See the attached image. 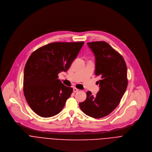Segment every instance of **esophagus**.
Here are the masks:
<instances>
[{
    "mask_svg": "<svg viewBox=\"0 0 152 152\" xmlns=\"http://www.w3.org/2000/svg\"><path fill=\"white\" fill-rule=\"evenodd\" d=\"M78 91H79V90H78V88H75V87L73 88V92H75H75H78Z\"/></svg>",
    "mask_w": 152,
    "mask_h": 152,
    "instance_id": "obj_1",
    "label": "esophagus"
}]
</instances>
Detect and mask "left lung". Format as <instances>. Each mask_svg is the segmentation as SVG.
Instances as JSON below:
<instances>
[{"label":"left lung","instance_id":"left-lung-1","mask_svg":"<svg viewBox=\"0 0 152 152\" xmlns=\"http://www.w3.org/2000/svg\"><path fill=\"white\" fill-rule=\"evenodd\" d=\"M95 56V75L99 91L95 96L90 91L79 104L86 115L95 118L110 114L119 104L128 86L127 66L122 56L105 41L87 42Z\"/></svg>","mask_w":152,"mask_h":152}]
</instances>
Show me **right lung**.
I'll list each match as a JSON object with an SVG mask.
<instances>
[{
	"instance_id": "add662e5",
	"label": "right lung",
	"mask_w": 152,
	"mask_h": 152,
	"mask_svg": "<svg viewBox=\"0 0 152 152\" xmlns=\"http://www.w3.org/2000/svg\"><path fill=\"white\" fill-rule=\"evenodd\" d=\"M84 42H53L30 56L24 71L23 92L29 107L38 115L50 117L59 113L73 92L60 80L77 57Z\"/></svg>"
}]
</instances>
